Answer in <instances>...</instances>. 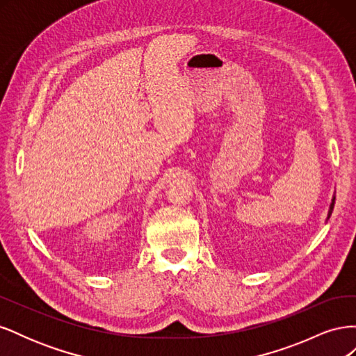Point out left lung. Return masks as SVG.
<instances>
[{"label": "left lung", "mask_w": 356, "mask_h": 356, "mask_svg": "<svg viewBox=\"0 0 356 356\" xmlns=\"http://www.w3.org/2000/svg\"><path fill=\"white\" fill-rule=\"evenodd\" d=\"M334 200H336V197H332V200H331V204H330V209H328V217H327V220L331 217V212H332V208H334Z\"/></svg>", "instance_id": "obj_1"}]
</instances>
